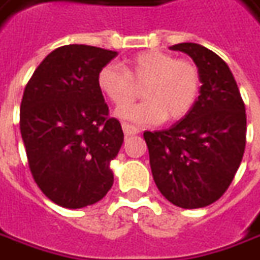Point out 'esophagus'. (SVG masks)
<instances>
[{"mask_svg": "<svg viewBox=\"0 0 260 260\" xmlns=\"http://www.w3.org/2000/svg\"><path fill=\"white\" fill-rule=\"evenodd\" d=\"M121 127H123V132H124L126 136H134V134H137L140 132L137 127H134L133 124H128V123H123Z\"/></svg>", "mask_w": 260, "mask_h": 260, "instance_id": "esophagus-1", "label": "esophagus"}]
</instances>
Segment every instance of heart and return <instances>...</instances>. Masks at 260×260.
<instances>
[{
	"mask_svg": "<svg viewBox=\"0 0 260 260\" xmlns=\"http://www.w3.org/2000/svg\"><path fill=\"white\" fill-rule=\"evenodd\" d=\"M202 84L199 66L190 58H176L161 50H144L127 57L123 69L104 66L97 74L100 93L117 110L139 97L142 87L146 100L120 116L140 124H157L165 118L179 121L193 109Z\"/></svg>",
	"mask_w": 260,
	"mask_h": 260,
	"instance_id": "heart-1",
	"label": "heart"
}]
</instances>
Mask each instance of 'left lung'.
I'll list each match as a JSON object with an SVG mask.
<instances>
[{
    "mask_svg": "<svg viewBox=\"0 0 260 260\" xmlns=\"http://www.w3.org/2000/svg\"><path fill=\"white\" fill-rule=\"evenodd\" d=\"M199 66L202 87L191 111L160 132H144L153 179L170 203L198 209L220 199L240 166L246 146V111L231 69L194 43L170 47Z\"/></svg>",
    "mask_w": 260,
    "mask_h": 260,
    "instance_id": "1",
    "label": "left lung"
}]
</instances>
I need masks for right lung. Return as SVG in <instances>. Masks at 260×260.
<instances>
[{"label": "right lung", "instance_id": "right-lung-1", "mask_svg": "<svg viewBox=\"0 0 260 260\" xmlns=\"http://www.w3.org/2000/svg\"><path fill=\"white\" fill-rule=\"evenodd\" d=\"M116 51L83 44L48 54L25 85L20 130L29 172L48 199L80 209L102 200L113 186L110 161L123 130L97 87V74Z\"/></svg>", "mask_w": 260, "mask_h": 260}]
</instances>
